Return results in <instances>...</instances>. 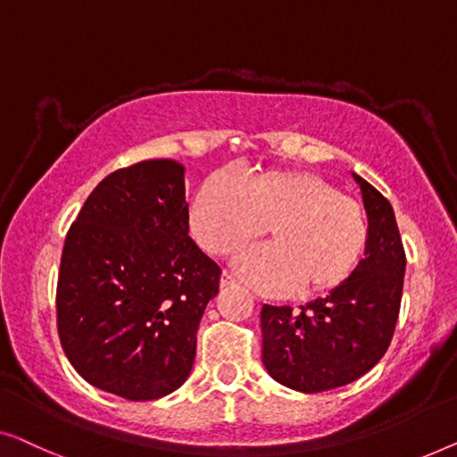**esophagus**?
I'll return each instance as SVG.
<instances>
[{
	"instance_id": "34e87169",
	"label": "esophagus",
	"mask_w": 457,
	"mask_h": 457,
	"mask_svg": "<svg viewBox=\"0 0 457 457\" xmlns=\"http://www.w3.org/2000/svg\"><path fill=\"white\" fill-rule=\"evenodd\" d=\"M234 286H236V279L231 278L228 271H223V275H221V287H234Z\"/></svg>"
}]
</instances>
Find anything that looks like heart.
<instances>
[{"label":"heart","instance_id":"obj_1","mask_svg":"<svg viewBox=\"0 0 457 457\" xmlns=\"http://www.w3.org/2000/svg\"><path fill=\"white\" fill-rule=\"evenodd\" d=\"M265 226L271 242L236 254L234 269L269 292L336 290L354 273L369 237L362 207L312 171L271 167L244 182L217 171L192 198V236L211 254L234 253Z\"/></svg>","mask_w":457,"mask_h":457}]
</instances>
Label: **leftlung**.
Listing matches in <instances>:
<instances>
[{
	"instance_id": "left-lung-1",
	"label": "left lung",
	"mask_w": 457,
	"mask_h": 457,
	"mask_svg": "<svg viewBox=\"0 0 457 457\" xmlns=\"http://www.w3.org/2000/svg\"><path fill=\"white\" fill-rule=\"evenodd\" d=\"M352 178L369 221L354 273L300 312L271 304L261 311L262 364L275 381L302 394L344 387L369 372L387 352L400 314L406 254L394 209L364 178Z\"/></svg>"
}]
</instances>
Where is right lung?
Masks as SVG:
<instances>
[{"instance_id": "obj_1", "label": "right lung", "mask_w": 457, "mask_h": 457, "mask_svg": "<svg viewBox=\"0 0 457 457\" xmlns=\"http://www.w3.org/2000/svg\"><path fill=\"white\" fill-rule=\"evenodd\" d=\"M186 167L153 159L101 179L70 228L57 278V331L76 372L130 402L188 378L196 331L221 269L196 246Z\"/></svg>"}]
</instances>
